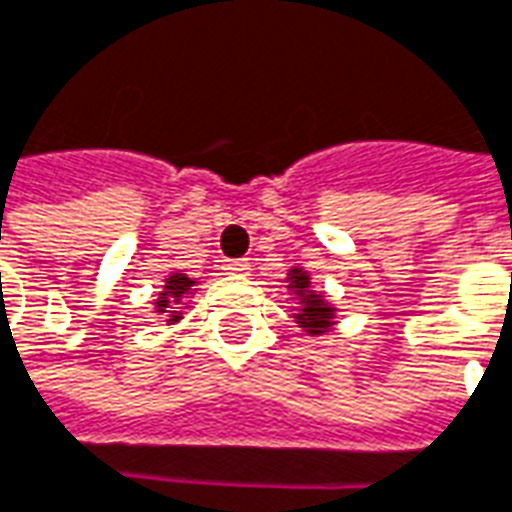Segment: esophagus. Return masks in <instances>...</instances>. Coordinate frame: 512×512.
Listing matches in <instances>:
<instances>
[{
  "mask_svg": "<svg viewBox=\"0 0 512 512\" xmlns=\"http://www.w3.org/2000/svg\"><path fill=\"white\" fill-rule=\"evenodd\" d=\"M224 270H229L232 275H237V272H248V270H251V261H248V259H229L224 264Z\"/></svg>",
  "mask_w": 512,
  "mask_h": 512,
  "instance_id": "obj_1",
  "label": "esophagus"
}]
</instances>
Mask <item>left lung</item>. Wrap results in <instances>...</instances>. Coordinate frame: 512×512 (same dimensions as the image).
<instances>
[{
  "mask_svg": "<svg viewBox=\"0 0 512 512\" xmlns=\"http://www.w3.org/2000/svg\"><path fill=\"white\" fill-rule=\"evenodd\" d=\"M297 291L299 297V310H297V324L310 334H324L329 329V321H332L334 307H329L324 302L321 294L310 291V278L307 272L302 270H291V286Z\"/></svg>",
  "mask_w": 512,
  "mask_h": 512,
  "instance_id": "left-lung-1",
  "label": "left lung"
}]
</instances>
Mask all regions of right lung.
<instances>
[{
	"mask_svg": "<svg viewBox=\"0 0 512 512\" xmlns=\"http://www.w3.org/2000/svg\"><path fill=\"white\" fill-rule=\"evenodd\" d=\"M191 286H194V280L186 278V275H180V272H175V275H169V278H167L164 294L159 297L156 307H159V313L169 315V324H175V321L180 318V313L175 310V305H178L180 299H183V294H186Z\"/></svg>",
	"mask_w": 512,
	"mask_h": 512,
	"instance_id": "add662e5",
	"label": "right lung"
}]
</instances>
